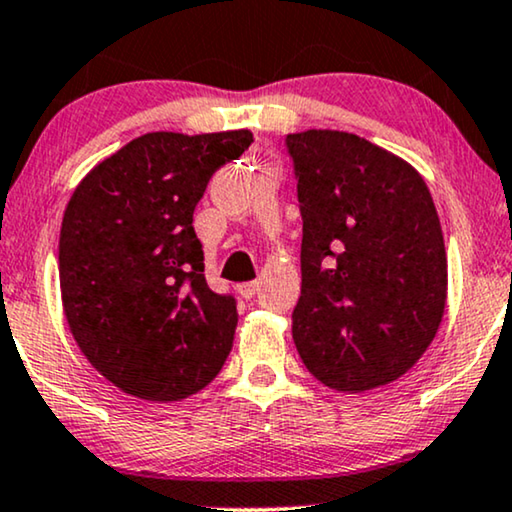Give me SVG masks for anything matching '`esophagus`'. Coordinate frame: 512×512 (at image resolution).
Here are the masks:
<instances>
[{"label":"esophagus","instance_id":"obj_1","mask_svg":"<svg viewBox=\"0 0 512 512\" xmlns=\"http://www.w3.org/2000/svg\"><path fill=\"white\" fill-rule=\"evenodd\" d=\"M257 288H260V281H245V283H238L236 285V292L243 299H252V297H255Z\"/></svg>","mask_w":512,"mask_h":512}]
</instances>
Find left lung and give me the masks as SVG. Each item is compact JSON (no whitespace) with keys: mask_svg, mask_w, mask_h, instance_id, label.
Listing matches in <instances>:
<instances>
[{"mask_svg":"<svg viewBox=\"0 0 512 512\" xmlns=\"http://www.w3.org/2000/svg\"><path fill=\"white\" fill-rule=\"evenodd\" d=\"M285 149L302 213L299 358L337 391L384 386L417 363L445 311L431 192L410 163L353 133H295Z\"/></svg>","mask_w":512,"mask_h":512,"instance_id":"8db88e82","label":"left lung"}]
</instances>
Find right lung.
<instances>
[{
  "label": "right lung",
  "mask_w": 512,
  "mask_h": 512,
  "mask_svg": "<svg viewBox=\"0 0 512 512\" xmlns=\"http://www.w3.org/2000/svg\"><path fill=\"white\" fill-rule=\"evenodd\" d=\"M252 133H147L98 163L67 203L60 290L79 349L142 400H182L222 370L236 297L208 288L194 210Z\"/></svg>",
  "instance_id": "add662e5"
}]
</instances>
